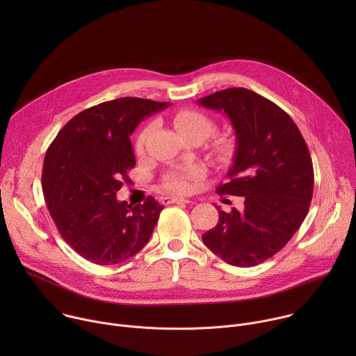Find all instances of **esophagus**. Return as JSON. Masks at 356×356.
<instances>
[{
  "label": "esophagus",
  "instance_id": "esophagus-1",
  "mask_svg": "<svg viewBox=\"0 0 356 356\" xmlns=\"http://www.w3.org/2000/svg\"><path fill=\"white\" fill-rule=\"evenodd\" d=\"M163 204H173V202H184V204H190L191 200L184 198V197H177V195H172V197H163L162 198Z\"/></svg>",
  "mask_w": 356,
  "mask_h": 356
}]
</instances>
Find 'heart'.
I'll return each instance as SVG.
<instances>
[{
  "instance_id": "heart-1",
  "label": "heart",
  "mask_w": 356,
  "mask_h": 356,
  "mask_svg": "<svg viewBox=\"0 0 356 356\" xmlns=\"http://www.w3.org/2000/svg\"><path fill=\"white\" fill-rule=\"evenodd\" d=\"M175 127L177 131L184 136H198L201 139H206L216 131V121L201 111L197 110H180L173 117ZM154 129V125L145 127L136 138L135 150L136 154H142L145 150V145L147 140L149 134ZM217 152L221 156H228L231 154V143L227 140H221L217 145ZM200 177V170L195 168L184 169V170H175L165 176L163 179V188L170 193H187L193 184Z\"/></svg>"
}]
</instances>
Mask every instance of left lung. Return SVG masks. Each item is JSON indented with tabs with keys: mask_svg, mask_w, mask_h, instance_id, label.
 I'll return each mask as SVG.
<instances>
[{
	"mask_svg": "<svg viewBox=\"0 0 356 356\" xmlns=\"http://www.w3.org/2000/svg\"><path fill=\"white\" fill-rule=\"evenodd\" d=\"M198 104L224 111L232 124L234 163L217 193L243 197L241 211L217 207L218 224L202 242L232 266H257L286 246L309 213L314 170L307 143L287 113L252 90H221Z\"/></svg>",
	"mask_w": 356,
	"mask_h": 356,
	"instance_id": "left-lung-1",
	"label": "left lung"
}]
</instances>
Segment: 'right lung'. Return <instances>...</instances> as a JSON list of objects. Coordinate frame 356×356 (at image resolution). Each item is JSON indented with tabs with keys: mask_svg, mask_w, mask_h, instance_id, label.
<instances>
[{
	"mask_svg": "<svg viewBox=\"0 0 356 356\" xmlns=\"http://www.w3.org/2000/svg\"><path fill=\"white\" fill-rule=\"evenodd\" d=\"M170 103L122 97L73 117L46 150L42 190L62 238L95 265H118L147 243L163 206L117 200L135 166L129 135Z\"/></svg>",
	"mask_w": 356,
	"mask_h": 356,
	"instance_id": "right-lung-1",
	"label": "right lung"
}]
</instances>
